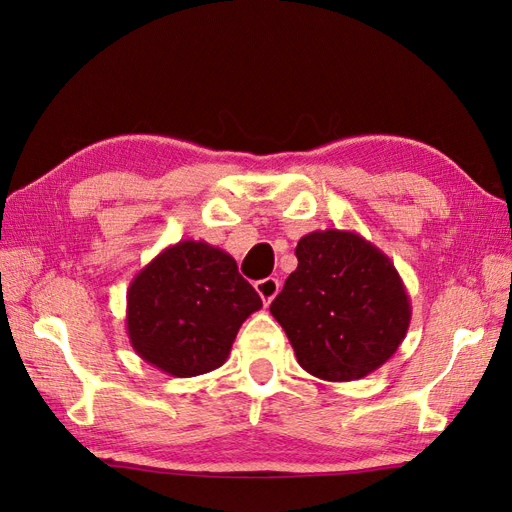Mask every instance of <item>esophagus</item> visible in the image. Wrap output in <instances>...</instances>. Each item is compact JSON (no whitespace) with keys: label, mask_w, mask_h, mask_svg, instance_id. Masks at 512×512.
Wrapping results in <instances>:
<instances>
[{"label":"esophagus","mask_w":512,"mask_h":512,"mask_svg":"<svg viewBox=\"0 0 512 512\" xmlns=\"http://www.w3.org/2000/svg\"><path fill=\"white\" fill-rule=\"evenodd\" d=\"M254 288H256V292L260 294L262 303L269 305V303L275 299V294L280 292V280H275V277H267V280L256 282Z\"/></svg>","instance_id":"1"}]
</instances>
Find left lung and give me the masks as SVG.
<instances>
[{
  "instance_id": "8db88e82",
  "label": "left lung",
  "mask_w": 512,
  "mask_h": 512,
  "mask_svg": "<svg viewBox=\"0 0 512 512\" xmlns=\"http://www.w3.org/2000/svg\"><path fill=\"white\" fill-rule=\"evenodd\" d=\"M299 265L271 303L299 365L320 380L365 378L397 352L412 307L382 250L350 230H314L297 243Z\"/></svg>"
}]
</instances>
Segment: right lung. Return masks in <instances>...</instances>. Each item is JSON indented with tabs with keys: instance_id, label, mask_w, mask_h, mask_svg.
<instances>
[{
	"instance_id": "add662e5",
	"label": "right lung",
	"mask_w": 512,
	"mask_h": 512,
	"mask_svg": "<svg viewBox=\"0 0 512 512\" xmlns=\"http://www.w3.org/2000/svg\"><path fill=\"white\" fill-rule=\"evenodd\" d=\"M262 307L237 262L205 241L166 247L128 288L130 344L149 365L175 378L226 363L239 327Z\"/></svg>"
}]
</instances>
